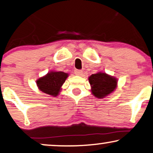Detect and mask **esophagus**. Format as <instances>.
<instances>
[{
    "mask_svg": "<svg viewBox=\"0 0 153 153\" xmlns=\"http://www.w3.org/2000/svg\"><path fill=\"white\" fill-rule=\"evenodd\" d=\"M74 74L77 75V76H81L83 74V71L80 70V69H75Z\"/></svg>",
    "mask_w": 153,
    "mask_h": 153,
    "instance_id": "1",
    "label": "esophagus"
}]
</instances>
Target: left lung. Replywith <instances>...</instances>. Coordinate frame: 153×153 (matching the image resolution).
I'll list each match as a JSON object with an SVG mask.
<instances>
[{"label":"left lung","instance_id":"left-lung-1","mask_svg":"<svg viewBox=\"0 0 153 153\" xmlns=\"http://www.w3.org/2000/svg\"><path fill=\"white\" fill-rule=\"evenodd\" d=\"M88 81L91 93L97 98H104L114 92L117 86V79L106 73L98 72L91 75Z\"/></svg>","mask_w":153,"mask_h":153}]
</instances>
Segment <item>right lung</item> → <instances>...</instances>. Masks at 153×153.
Returning a JSON list of instances; mask_svg holds the SVG:
<instances>
[{
    "mask_svg": "<svg viewBox=\"0 0 153 153\" xmlns=\"http://www.w3.org/2000/svg\"><path fill=\"white\" fill-rule=\"evenodd\" d=\"M68 76L67 73L51 71L37 79L36 85L39 90L44 94L56 97L59 95L61 87Z\"/></svg>",
    "mask_w": 153,
    "mask_h": 153,
    "instance_id": "obj_1",
    "label": "right lung"
}]
</instances>
